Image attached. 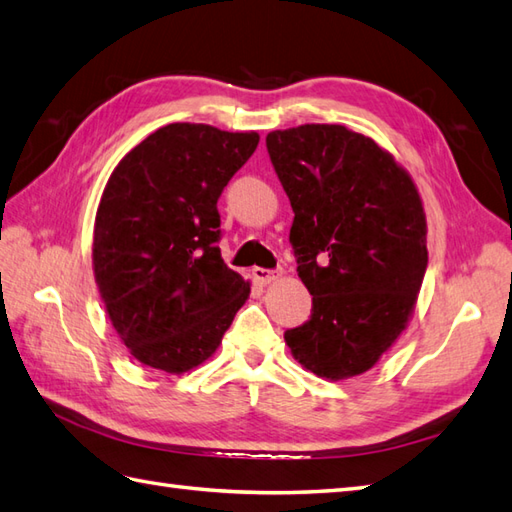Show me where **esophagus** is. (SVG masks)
Returning <instances> with one entry per match:
<instances>
[{
    "label": "esophagus",
    "instance_id": "esophagus-1",
    "mask_svg": "<svg viewBox=\"0 0 512 512\" xmlns=\"http://www.w3.org/2000/svg\"><path fill=\"white\" fill-rule=\"evenodd\" d=\"M253 277H255V281H259L261 285H266V283L277 281V279L281 277V272L268 270V268H253Z\"/></svg>",
    "mask_w": 512,
    "mask_h": 512
}]
</instances>
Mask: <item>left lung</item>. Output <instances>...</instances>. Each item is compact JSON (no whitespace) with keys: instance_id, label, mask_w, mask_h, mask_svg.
I'll use <instances>...</instances> for the list:
<instances>
[{"instance_id":"left-lung-1","label":"left lung","mask_w":512,"mask_h":512,"mask_svg":"<svg viewBox=\"0 0 512 512\" xmlns=\"http://www.w3.org/2000/svg\"><path fill=\"white\" fill-rule=\"evenodd\" d=\"M266 148L290 198L296 272L312 316L283 334L325 379L366 373L417 305L427 268L425 211L412 176L371 137L340 124L272 130Z\"/></svg>"}]
</instances>
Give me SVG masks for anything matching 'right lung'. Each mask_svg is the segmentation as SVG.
Wrapping results in <instances>:
<instances>
[{
  "label": "right lung",
  "instance_id": "right-lung-1",
  "mask_svg": "<svg viewBox=\"0 0 512 512\" xmlns=\"http://www.w3.org/2000/svg\"><path fill=\"white\" fill-rule=\"evenodd\" d=\"M257 133L168 124L117 163L93 227V275L141 364L181 375L209 360L251 294L220 255L218 198Z\"/></svg>",
  "mask_w": 512,
  "mask_h": 512
}]
</instances>
